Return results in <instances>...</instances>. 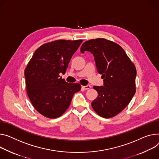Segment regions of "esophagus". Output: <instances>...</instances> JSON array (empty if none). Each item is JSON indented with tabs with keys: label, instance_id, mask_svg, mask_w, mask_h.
Returning a JSON list of instances; mask_svg holds the SVG:
<instances>
[{
	"label": "esophagus",
	"instance_id": "obj_1",
	"mask_svg": "<svg viewBox=\"0 0 159 159\" xmlns=\"http://www.w3.org/2000/svg\"><path fill=\"white\" fill-rule=\"evenodd\" d=\"M82 88L84 90H88V89L91 88V85H85V86H82Z\"/></svg>",
	"mask_w": 159,
	"mask_h": 159
}]
</instances>
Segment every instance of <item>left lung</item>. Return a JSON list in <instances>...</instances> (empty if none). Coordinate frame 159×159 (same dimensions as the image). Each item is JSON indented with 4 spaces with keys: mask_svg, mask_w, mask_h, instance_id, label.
Instances as JSON below:
<instances>
[{
    "mask_svg": "<svg viewBox=\"0 0 159 159\" xmlns=\"http://www.w3.org/2000/svg\"><path fill=\"white\" fill-rule=\"evenodd\" d=\"M84 51L93 55L103 79V86L93 87L98 96L92 107L101 117H113L128 105L136 93V67L119 45L105 39L84 42L80 52Z\"/></svg>",
    "mask_w": 159,
    "mask_h": 159,
    "instance_id": "1",
    "label": "left lung"
}]
</instances>
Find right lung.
Wrapping results in <instances>:
<instances>
[{
  "label": "right lung",
  "instance_id": "add662e5",
  "mask_svg": "<svg viewBox=\"0 0 159 159\" xmlns=\"http://www.w3.org/2000/svg\"><path fill=\"white\" fill-rule=\"evenodd\" d=\"M82 40H60L39 47L25 70L27 94L35 110L44 117H60L68 108L74 94L80 90L78 83L66 82L65 74L72 56Z\"/></svg>",
  "mask_w": 159,
  "mask_h": 159
}]
</instances>
